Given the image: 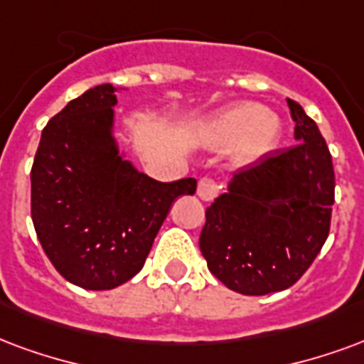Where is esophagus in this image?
<instances>
[{"mask_svg": "<svg viewBox=\"0 0 364 364\" xmlns=\"http://www.w3.org/2000/svg\"><path fill=\"white\" fill-rule=\"evenodd\" d=\"M216 193H218V183L214 181L212 177H203V179L198 181V196H200L203 200H212Z\"/></svg>", "mask_w": 364, "mask_h": 364, "instance_id": "34e87169", "label": "esophagus"}]
</instances>
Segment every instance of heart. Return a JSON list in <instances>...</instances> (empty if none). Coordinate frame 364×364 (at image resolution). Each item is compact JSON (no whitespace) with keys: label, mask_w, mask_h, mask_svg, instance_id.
Wrapping results in <instances>:
<instances>
[{"label":"heart","mask_w":364,"mask_h":364,"mask_svg":"<svg viewBox=\"0 0 364 364\" xmlns=\"http://www.w3.org/2000/svg\"><path fill=\"white\" fill-rule=\"evenodd\" d=\"M195 136L208 146L235 142V158L249 164L274 150L279 136V121L264 107L239 104L203 121L195 129Z\"/></svg>","instance_id":"b5f03b06"}]
</instances>
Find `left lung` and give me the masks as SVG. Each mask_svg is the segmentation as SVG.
Listing matches in <instances>:
<instances>
[{"label":"left lung","mask_w":364,"mask_h":364,"mask_svg":"<svg viewBox=\"0 0 364 364\" xmlns=\"http://www.w3.org/2000/svg\"><path fill=\"white\" fill-rule=\"evenodd\" d=\"M297 144L237 169L206 208L200 250L208 270L243 295L291 287L330 233L332 156L316 123L287 100Z\"/></svg>","instance_id":"8db88e82"}]
</instances>
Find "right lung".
Returning a JSON list of instances; mask_svg holds the SVG:
<instances>
[{"mask_svg": "<svg viewBox=\"0 0 364 364\" xmlns=\"http://www.w3.org/2000/svg\"><path fill=\"white\" fill-rule=\"evenodd\" d=\"M112 85L71 100L42 131L31 169V214L46 257L82 289L125 284L144 266L177 196L196 179L156 181L117 154Z\"/></svg>", "mask_w": 364, "mask_h": 364, "instance_id": "right-lung-1", "label": "right lung"}]
</instances>
